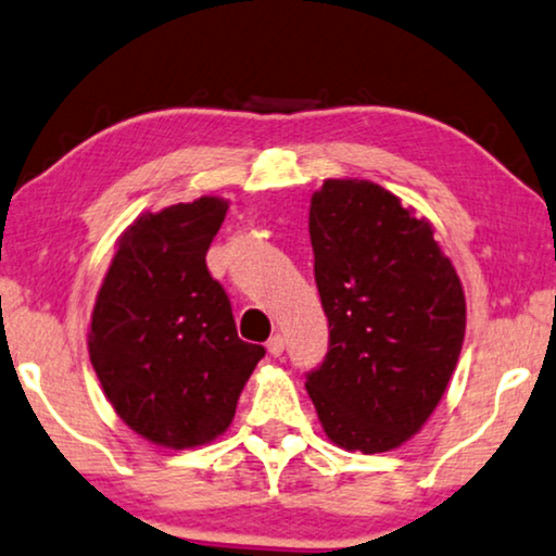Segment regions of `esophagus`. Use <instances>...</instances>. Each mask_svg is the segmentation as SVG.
I'll use <instances>...</instances> for the list:
<instances>
[{"mask_svg": "<svg viewBox=\"0 0 556 556\" xmlns=\"http://www.w3.org/2000/svg\"><path fill=\"white\" fill-rule=\"evenodd\" d=\"M267 350L271 357H279L281 353H285V338H281V334H271V338L267 340Z\"/></svg>", "mask_w": 556, "mask_h": 556, "instance_id": "obj_1", "label": "esophagus"}]
</instances>
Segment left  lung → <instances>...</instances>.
I'll return each mask as SVG.
<instances>
[{
    "label": "left lung",
    "mask_w": 556,
    "mask_h": 556,
    "mask_svg": "<svg viewBox=\"0 0 556 556\" xmlns=\"http://www.w3.org/2000/svg\"><path fill=\"white\" fill-rule=\"evenodd\" d=\"M309 239L330 323V350L307 372L319 424L345 451H393L456 370L464 287L433 226L372 181L327 178L312 193Z\"/></svg>",
    "instance_id": "8db88e82"
}]
</instances>
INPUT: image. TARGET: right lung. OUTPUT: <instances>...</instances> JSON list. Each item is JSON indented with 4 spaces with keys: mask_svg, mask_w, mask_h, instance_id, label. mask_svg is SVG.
<instances>
[{
    "mask_svg": "<svg viewBox=\"0 0 556 556\" xmlns=\"http://www.w3.org/2000/svg\"><path fill=\"white\" fill-rule=\"evenodd\" d=\"M229 203L201 197L143 214L118 239L88 350L115 413L138 435L193 448L229 428L262 345L239 340L206 252Z\"/></svg>",
    "mask_w": 556,
    "mask_h": 556,
    "instance_id": "1",
    "label": "right lung"
}]
</instances>
